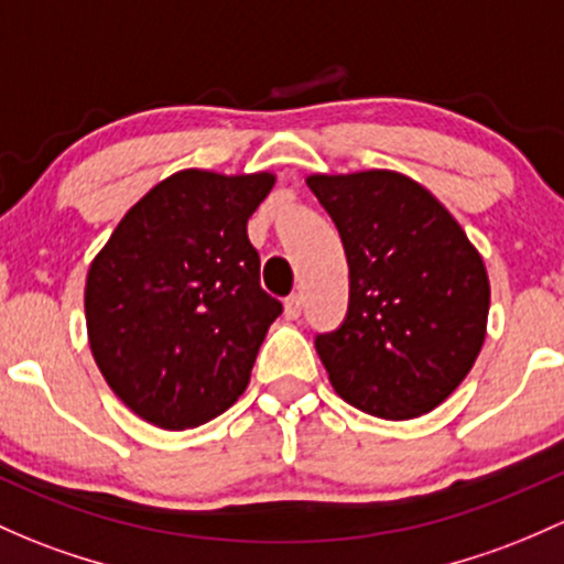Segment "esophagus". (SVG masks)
Listing matches in <instances>:
<instances>
[{
	"instance_id": "34e87169",
	"label": "esophagus",
	"mask_w": 564,
	"mask_h": 564,
	"mask_svg": "<svg viewBox=\"0 0 564 564\" xmlns=\"http://www.w3.org/2000/svg\"><path fill=\"white\" fill-rule=\"evenodd\" d=\"M283 307H286V318H300L302 297H300V294H292V297L283 302Z\"/></svg>"
}]
</instances>
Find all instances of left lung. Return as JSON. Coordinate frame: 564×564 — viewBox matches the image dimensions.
Wrapping results in <instances>:
<instances>
[{
    "mask_svg": "<svg viewBox=\"0 0 564 564\" xmlns=\"http://www.w3.org/2000/svg\"><path fill=\"white\" fill-rule=\"evenodd\" d=\"M343 237L351 302L343 327L316 337L348 405L405 422L465 381L486 340L489 275L459 221L394 170L307 175Z\"/></svg>",
    "mask_w": 564,
    "mask_h": 564,
    "instance_id": "obj_1",
    "label": "left lung"
}]
</instances>
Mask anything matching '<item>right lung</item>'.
Listing matches in <instances>:
<instances>
[{
  "label": "right lung",
  "mask_w": 564,
  "mask_h": 564,
  "mask_svg": "<svg viewBox=\"0 0 564 564\" xmlns=\"http://www.w3.org/2000/svg\"><path fill=\"white\" fill-rule=\"evenodd\" d=\"M272 173L181 170L127 210L86 275L91 357L118 400L162 430L235 405L281 302L259 286L248 218Z\"/></svg>",
  "instance_id": "1"
}]
</instances>
